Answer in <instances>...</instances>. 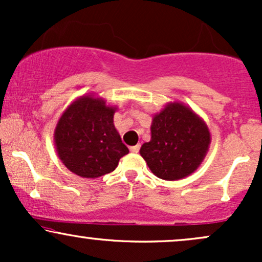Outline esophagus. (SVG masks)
I'll list each match as a JSON object with an SVG mask.
<instances>
[{"label": "esophagus", "instance_id": "obj_1", "mask_svg": "<svg viewBox=\"0 0 262 262\" xmlns=\"http://www.w3.org/2000/svg\"><path fill=\"white\" fill-rule=\"evenodd\" d=\"M139 149H140L139 144H138V145L130 146V151H132V152H138V151H139Z\"/></svg>", "mask_w": 262, "mask_h": 262}]
</instances>
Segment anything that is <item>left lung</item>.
Segmentation results:
<instances>
[{"mask_svg": "<svg viewBox=\"0 0 262 262\" xmlns=\"http://www.w3.org/2000/svg\"><path fill=\"white\" fill-rule=\"evenodd\" d=\"M150 132L151 139L141 145L139 152L159 179H185L200 167L208 152V125L182 102H169L155 113Z\"/></svg>", "mask_w": 262, "mask_h": 262, "instance_id": "8db88e82", "label": "left lung"}]
</instances>
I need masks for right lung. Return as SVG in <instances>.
<instances>
[{"mask_svg":"<svg viewBox=\"0 0 262 262\" xmlns=\"http://www.w3.org/2000/svg\"><path fill=\"white\" fill-rule=\"evenodd\" d=\"M117 110L89 93L62 112L54 130V144L60 160L75 175L83 179L106 175L129 152L114 127Z\"/></svg>","mask_w":262,"mask_h":262,"instance_id":"add662e5","label":"right lung"}]
</instances>
